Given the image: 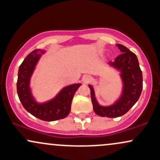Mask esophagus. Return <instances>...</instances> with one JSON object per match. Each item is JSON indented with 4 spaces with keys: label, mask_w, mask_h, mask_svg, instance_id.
<instances>
[{
    "label": "esophagus",
    "mask_w": 160,
    "mask_h": 160,
    "mask_svg": "<svg viewBox=\"0 0 160 160\" xmlns=\"http://www.w3.org/2000/svg\"><path fill=\"white\" fill-rule=\"evenodd\" d=\"M92 80V78L90 75H83L82 78V81L83 83H88V82H89Z\"/></svg>",
    "instance_id": "1"
}]
</instances>
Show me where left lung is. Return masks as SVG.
I'll list each match as a JSON object with an SVG mask.
<instances>
[{
  "label": "left lung",
  "instance_id": "left-lung-1",
  "mask_svg": "<svg viewBox=\"0 0 160 160\" xmlns=\"http://www.w3.org/2000/svg\"><path fill=\"white\" fill-rule=\"evenodd\" d=\"M121 54L108 65L120 72L122 81V92L117 100L111 105H101L95 97V89L89 85L93 110L100 117L109 118L121 117L127 113L138 100L143 88L142 72L136 55L122 44H116Z\"/></svg>",
  "mask_w": 160,
  "mask_h": 160
}]
</instances>
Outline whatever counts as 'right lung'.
Returning a JSON list of instances; mask_svg holds the SVG:
<instances>
[{
  "label": "right lung",
  "instance_id": "obj_1",
  "mask_svg": "<svg viewBox=\"0 0 160 160\" xmlns=\"http://www.w3.org/2000/svg\"><path fill=\"white\" fill-rule=\"evenodd\" d=\"M45 53V50L35 49L25 57L19 66L16 87L20 102L28 113L41 120L55 121L65 118L69 114L73 97L82 84L66 86L54 98L38 102L32 94L31 79L40 58Z\"/></svg>",
  "mask_w": 160,
  "mask_h": 160
}]
</instances>
